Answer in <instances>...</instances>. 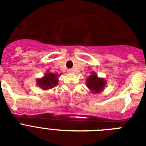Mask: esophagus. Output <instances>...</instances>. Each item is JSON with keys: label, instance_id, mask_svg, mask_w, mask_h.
Instances as JSON below:
<instances>
[{"label": "esophagus", "instance_id": "esophagus-1", "mask_svg": "<svg viewBox=\"0 0 146 146\" xmlns=\"http://www.w3.org/2000/svg\"><path fill=\"white\" fill-rule=\"evenodd\" d=\"M67 73H73V70H67Z\"/></svg>", "mask_w": 146, "mask_h": 146}]
</instances>
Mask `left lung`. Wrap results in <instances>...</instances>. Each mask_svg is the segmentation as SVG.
Here are the masks:
<instances>
[{
	"label": "left lung",
	"instance_id": "1",
	"mask_svg": "<svg viewBox=\"0 0 146 146\" xmlns=\"http://www.w3.org/2000/svg\"><path fill=\"white\" fill-rule=\"evenodd\" d=\"M86 86L93 94L100 93L106 86V80L98 77L96 72H92L91 75L86 79Z\"/></svg>",
	"mask_w": 146,
	"mask_h": 146
}]
</instances>
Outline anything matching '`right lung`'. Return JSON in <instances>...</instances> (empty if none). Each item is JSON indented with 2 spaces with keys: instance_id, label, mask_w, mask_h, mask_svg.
<instances>
[{
  "instance_id": "right-lung-1",
  "label": "right lung",
  "mask_w": 146,
  "mask_h": 146,
  "mask_svg": "<svg viewBox=\"0 0 146 146\" xmlns=\"http://www.w3.org/2000/svg\"><path fill=\"white\" fill-rule=\"evenodd\" d=\"M61 74L58 75L57 73H53L47 71L42 77L37 79L36 84L43 90L52 89L58 84V77Z\"/></svg>"
}]
</instances>
